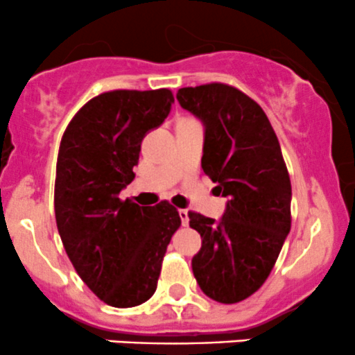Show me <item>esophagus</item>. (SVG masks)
<instances>
[{
  "instance_id": "esophagus-1",
  "label": "esophagus",
  "mask_w": 355,
  "mask_h": 355,
  "mask_svg": "<svg viewBox=\"0 0 355 355\" xmlns=\"http://www.w3.org/2000/svg\"><path fill=\"white\" fill-rule=\"evenodd\" d=\"M178 216H180L182 225H189V213H187V209H178Z\"/></svg>"
}]
</instances>
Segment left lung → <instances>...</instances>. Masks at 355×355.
Instances as JSON below:
<instances>
[{
  "label": "left lung",
  "mask_w": 355,
  "mask_h": 355,
  "mask_svg": "<svg viewBox=\"0 0 355 355\" xmlns=\"http://www.w3.org/2000/svg\"><path fill=\"white\" fill-rule=\"evenodd\" d=\"M177 99L202 121L200 164L228 198L220 221L189 213L202 239L192 271L209 299L241 302L270 277L290 232L292 185L280 142L263 108L232 85L182 87Z\"/></svg>",
  "instance_id": "8db88e82"
}]
</instances>
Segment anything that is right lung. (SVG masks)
Here are the masks:
<instances>
[{"label":"right lung","instance_id":"1","mask_svg":"<svg viewBox=\"0 0 355 355\" xmlns=\"http://www.w3.org/2000/svg\"><path fill=\"white\" fill-rule=\"evenodd\" d=\"M173 101L170 89L103 92L77 111L62 137L56 225L78 277L108 306L151 299L182 223L168 200L151 207L120 199L135 177L142 139L163 123Z\"/></svg>","mask_w":355,"mask_h":355}]
</instances>
